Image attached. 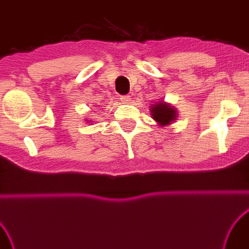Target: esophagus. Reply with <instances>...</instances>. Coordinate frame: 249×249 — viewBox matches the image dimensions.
<instances>
[{
  "label": "esophagus",
  "instance_id": "34e87169",
  "mask_svg": "<svg viewBox=\"0 0 249 249\" xmlns=\"http://www.w3.org/2000/svg\"><path fill=\"white\" fill-rule=\"evenodd\" d=\"M130 99H131L130 96H122V97H121L122 102H123V104H125V105L130 104V101H131Z\"/></svg>",
  "mask_w": 249,
  "mask_h": 249
}]
</instances>
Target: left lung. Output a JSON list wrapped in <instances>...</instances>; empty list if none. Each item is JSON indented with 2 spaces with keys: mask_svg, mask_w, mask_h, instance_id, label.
Instances as JSON below:
<instances>
[{
  "mask_svg": "<svg viewBox=\"0 0 249 249\" xmlns=\"http://www.w3.org/2000/svg\"><path fill=\"white\" fill-rule=\"evenodd\" d=\"M150 113L160 127L170 125L173 122H176L178 118V111L176 108L164 100H160L151 105Z\"/></svg>",
  "mask_w": 249,
  "mask_h": 249,
  "instance_id": "8db88e82",
  "label": "left lung"
}]
</instances>
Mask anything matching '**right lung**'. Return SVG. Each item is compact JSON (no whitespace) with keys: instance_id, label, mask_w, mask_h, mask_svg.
<instances>
[{"instance_id":"right-lung-1","label":"right lung","mask_w":249,"mask_h":249,"mask_svg":"<svg viewBox=\"0 0 249 249\" xmlns=\"http://www.w3.org/2000/svg\"><path fill=\"white\" fill-rule=\"evenodd\" d=\"M87 121H90V120H87ZM87 121H86V122H87ZM89 123H90V122H89Z\"/></svg>"}]
</instances>
